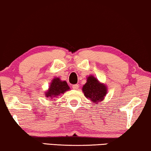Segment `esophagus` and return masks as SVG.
<instances>
[{
	"label": "esophagus",
	"mask_w": 151,
	"mask_h": 151,
	"mask_svg": "<svg viewBox=\"0 0 151 151\" xmlns=\"http://www.w3.org/2000/svg\"><path fill=\"white\" fill-rule=\"evenodd\" d=\"M79 85H78V84H74L72 86V88H73V89H74V90H77L78 88H79Z\"/></svg>",
	"instance_id": "1"
}]
</instances>
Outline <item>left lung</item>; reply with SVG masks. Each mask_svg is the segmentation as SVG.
<instances>
[{
    "label": "left lung",
    "instance_id": "left-lung-1",
    "mask_svg": "<svg viewBox=\"0 0 151 151\" xmlns=\"http://www.w3.org/2000/svg\"><path fill=\"white\" fill-rule=\"evenodd\" d=\"M82 90L85 96L95 102L102 101L106 93V87L100 83L93 76L88 77L87 82Z\"/></svg>",
    "mask_w": 151,
    "mask_h": 151
}]
</instances>
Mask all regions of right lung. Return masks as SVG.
<instances>
[{"instance_id":"add662e5","label":"right lung","mask_w":151,"mask_h":151,"mask_svg":"<svg viewBox=\"0 0 151 151\" xmlns=\"http://www.w3.org/2000/svg\"><path fill=\"white\" fill-rule=\"evenodd\" d=\"M69 89L70 88L66 81H62L59 78H56V79H53L51 82L50 88L49 91L46 93L45 95L47 98H53L58 96L59 95L63 94Z\"/></svg>"}]
</instances>
